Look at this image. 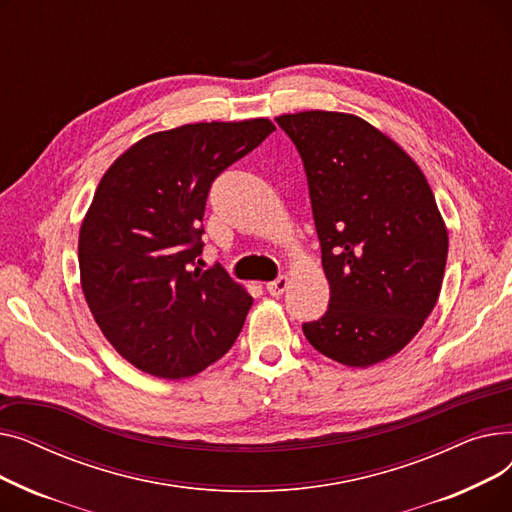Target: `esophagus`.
Here are the masks:
<instances>
[{
    "label": "esophagus",
    "mask_w": 512,
    "mask_h": 512,
    "mask_svg": "<svg viewBox=\"0 0 512 512\" xmlns=\"http://www.w3.org/2000/svg\"><path fill=\"white\" fill-rule=\"evenodd\" d=\"M288 284H290V278L288 276H280V278H276L274 282H267V292L272 294V297H282V294L286 292V288H288Z\"/></svg>",
    "instance_id": "esophagus-1"
}]
</instances>
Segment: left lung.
Wrapping results in <instances>:
<instances>
[{"label":"left lung","mask_w":512,"mask_h":512,"mask_svg":"<svg viewBox=\"0 0 512 512\" xmlns=\"http://www.w3.org/2000/svg\"><path fill=\"white\" fill-rule=\"evenodd\" d=\"M309 184L324 317L303 324L315 351L369 367L405 348L436 307L448 232L415 161L359 116L299 112L276 118Z\"/></svg>","instance_id":"8db88e82"}]
</instances>
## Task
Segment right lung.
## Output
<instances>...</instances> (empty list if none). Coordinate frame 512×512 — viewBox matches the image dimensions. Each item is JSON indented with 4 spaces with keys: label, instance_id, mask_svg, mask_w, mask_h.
I'll return each mask as SVG.
<instances>
[{
    "label": "right lung",
    "instance_id": "obj_1",
    "mask_svg": "<svg viewBox=\"0 0 512 512\" xmlns=\"http://www.w3.org/2000/svg\"><path fill=\"white\" fill-rule=\"evenodd\" d=\"M267 118L155 132L97 186L78 236L80 284L116 351L155 378L180 380L224 357L253 305L222 265L199 270L213 180L259 147Z\"/></svg>",
    "mask_w": 512,
    "mask_h": 512
}]
</instances>
